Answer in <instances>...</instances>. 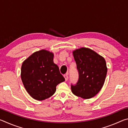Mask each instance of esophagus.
Masks as SVG:
<instances>
[{
	"label": "esophagus",
	"instance_id": "obj_1",
	"mask_svg": "<svg viewBox=\"0 0 128 128\" xmlns=\"http://www.w3.org/2000/svg\"><path fill=\"white\" fill-rule=\"evenodd\" d=\"M64 78H65V80H66V81H67V80H68V73H66V74H65V75L64 76Z\"/></svg>",
	"mask_w": 128,
	"mask_h": 128
}]
</instances>
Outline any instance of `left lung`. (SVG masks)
<instances>
[{
  "mask_svg": "<svg viewBox=\"0 0 128 128\" xmlns=\"http://www.w3.org/2000/svg\"><path fill=\"white\" fill-rule=\"evenodd\" d=\"M73 55L77 64L79 79L71 85L73 94L83 99H90L100 92L107 72L106 62L103 56L86 47L76 49Z\"/></svg>",
  "mask_w": 128,
  "mask_h": 128,
  "instance_id": "1",
  "label": "left lung"
}]
</instances>
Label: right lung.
<instances>
[{"instance_id": "add662e5", "label": "right lung", "mask_w": 128, "mask_h": 128, "mask_svg": "<svg viewBox=\"0 0 128 128\" xmlns=\"http://www.w3.org/2000/svg\"><path fill=\"white\" fill-rule=\"evenodd\" d=\"M54 53L36 51L23 62L21 78L26 90L33 99L43 100L55 92L56 86L65 81L54 62Z\"/></svg>"}]
</instances>
